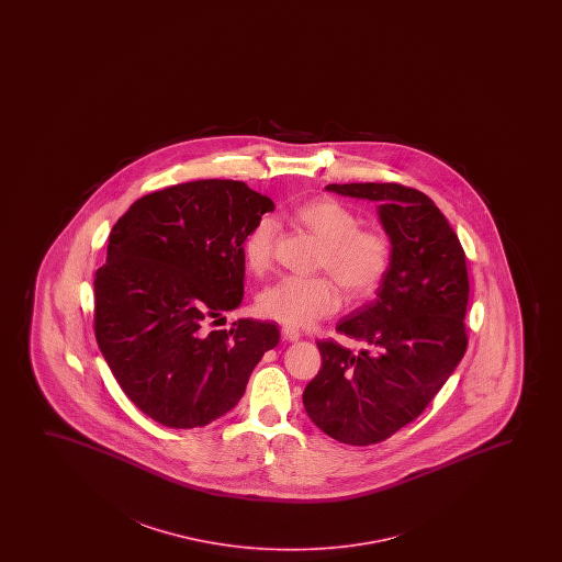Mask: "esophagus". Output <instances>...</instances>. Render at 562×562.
<instances>
[{"instance_id": "obj_1", "label": "esophagus", "mask_w": 562, "mask_h": 562, "mask_svg": "<svg viewBox=\"0 0 562 562\" xmlns=\"http://www.w3.org/2000/svg\"><path fill=\"white\" fill-rule=\"evenodd\" d=\"M282 338L285 341H297L301 338V331L297 328H292V326H284L282 328Z\"/></svg>"}]
</instances>
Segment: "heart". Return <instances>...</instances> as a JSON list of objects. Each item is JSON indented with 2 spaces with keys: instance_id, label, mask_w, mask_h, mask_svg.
I'll return each instance as SVG.
<instances>
[{
  "instance_id": "heart-1",
  "label": "heart",
  "mask_w": 562,
  "mask_h": 562,
  "mask_svg": "<svg viewBox=\"0 0 562 562\" xmlns=\"http://www.w3.org/2000/svg\"><path fill=\"white\" fill-rule=\"evenodd\" d=\"M292 223L321 241L318 277H284L262 290L257 307L285 326H308L341 307L344 292L353 301L369 300L384 284L392 269V239L385 232L359 226V215L341 201H308L292 213ZM277 247V224L270 218L255 223L244 239L247 269H269Z\"/></svg>"
}]
</instances>
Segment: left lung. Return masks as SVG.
I'll return each mask as SVG.
<instances>
[{"label": "left lung", "mask_w": 562, "mask_h": 562, "mask_svg": "<svg viewBox=\"0 0 562 562\" xmlns=\"http://www.w3.org/2000/svg\"><path fill=\"white\" fill-rule=\"evenodd\" d=\"M326 190L380 203L393 261L378 300L336 326L361 351L316 341L323 367L303 405L330 438L372 446L423 415L461 362L469 346L467 257L443 213L415 188L364 182Z\"/></svg>", "instance_id": "obj_1"}]
</instances>
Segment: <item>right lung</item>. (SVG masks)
I'll list each match as a JSON object with an SVG mask.
<instances>
[{"label":"right lung","mask_w":562,"mask_h":562,"mask_svg":"<svg viewBox=\"0 0 562 562\" xmlns=\"http://www.w3.org/2000/svg\"><path fill=\"white\" fill-rule=\"evenodd\" d=\"M274 203L238 180L147 193L109 234L93 280V331L123 392L155 423L200 428L238 405L277 324L209 321L244 297V239Z\"/></svg>","instance_id":"1"}]
</instances>
